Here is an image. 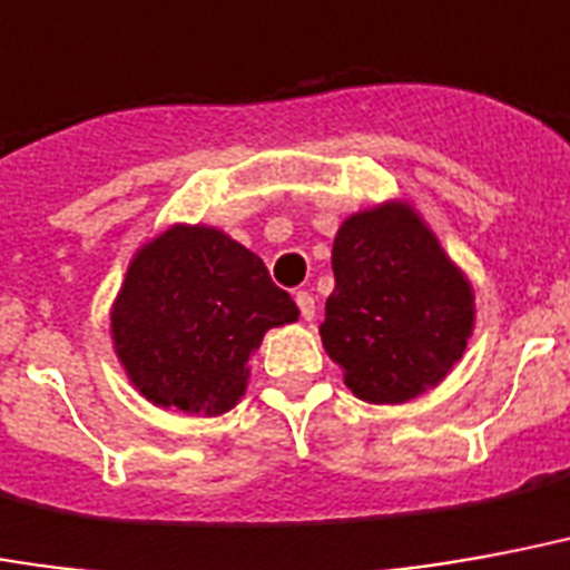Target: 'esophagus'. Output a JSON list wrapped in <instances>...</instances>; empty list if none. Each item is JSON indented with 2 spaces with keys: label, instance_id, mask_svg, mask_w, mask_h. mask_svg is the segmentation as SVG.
Here are the masks:
<instances>
[{
  "label": "esophagus",
  "instance_id": "obj_1",
  "mask_svg": "<svg viewBox=\"0 0 570 570\" xmlns=\"http://www.w3.org/2000/svg\"><path fill=\"white\" fill-rule=\"evenodd\" d=\"M296 305H298V311H302V317L314 320V296H311L307 289H298Z\"/></svg>",
  "mask_w": 570,
  "mask_h": 570
}]
</instances>
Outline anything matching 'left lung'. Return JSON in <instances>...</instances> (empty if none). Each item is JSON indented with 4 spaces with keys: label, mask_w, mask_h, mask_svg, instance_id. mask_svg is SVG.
I'll return each instance as SVG.
<instances>
[{
    "label": "left lung",
    "mask_w": 570,
    "mask_h": 570,
    "mask_svg": "<svg viewBox=\"0 0 570 570\" xmlns=\"http://www.w3.org/2000/svg\"><path fill=\"white\" fill-rule=\"evenodd\" d=\"M332 272L320 335L360 399H416L462 360L471 286L407 205L353 214L332 244Z\"/></svg>",
    "instance_id": "obj_1"
}]
</instances>
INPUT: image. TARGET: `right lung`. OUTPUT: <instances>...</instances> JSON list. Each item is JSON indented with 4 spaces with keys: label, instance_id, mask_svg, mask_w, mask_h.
Instances as JSON below:
<instances>
[{
    "label": "right lung",
    "instance_id": "right-lung-1",
    "mask_svg": "<svg viewBox=\"0 0 570 570\" xmlns=\"http://www.w3.org/2000/svg\"><path fill=\"white\" fill-rule=\"evenodd\" d=\"M296 317L256 253L208 226H175L132 259L111 332L141 395L210 416L244 395L265 332Z\"/></svg>",
    "mask_w": 570,
    "mask_h": 570
}]
</instances>
